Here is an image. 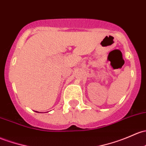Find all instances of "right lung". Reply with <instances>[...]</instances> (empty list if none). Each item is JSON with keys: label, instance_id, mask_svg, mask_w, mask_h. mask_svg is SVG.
Returning <instances> with one entry per match:
<instances>
[{"label": "right lung", "instance_id": "1", "mask_svg": "<svg viewBox=\"0 0 146 146\" xmlns=\"http://www.w3.org/2000/svg\"><path fill=\"white\" fill-rule=\"evenodd\" d=\"M36 112H37V111H36Z\"/></svg>", "mask_w": 146, "mask_h": 146}]
</instances>
